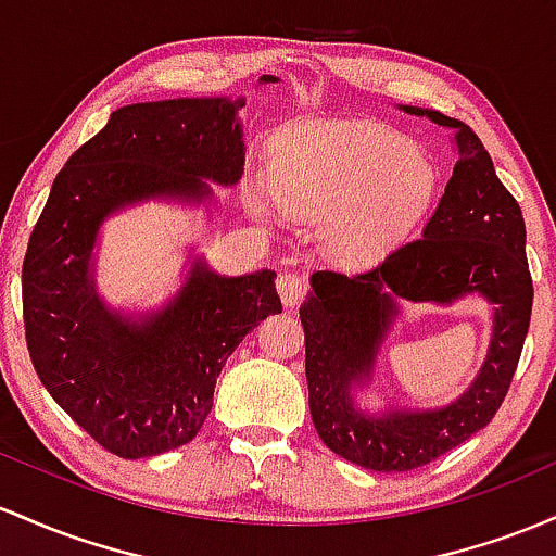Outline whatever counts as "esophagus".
I'll use <instances>...</instances> for the list:
<instances>
[{"mask_svg":"<svg viewBox=\"0 0 556 556\" xmlns=\"http://www.w3.org/2000/svg\"><path fill=\"white\" fill-rule=\"evenodd\" d=\"M276 289L280 294V302L286 304V307H296V304H302V299L307 296V278L299 276V273H283L276 280Z\"/></svg>","mask_w":556,"mask_h":556,"instance_id":"obj_1","label":"esophagus"}]
</instances>
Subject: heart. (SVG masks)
Here are the masks:
<instances>
[{
  "instance_id": "b5f03b06",
  "label": "heart",
  "mask_w": 556,
  "mask_h": 556,
  "mask_svg": "<svg viewBox=\"0 0 556 556\" xmlns=\"http://www.w3.org/2000/svg\"><path fill=\"white\" fill-rule=\"evenodd\" d=\"M439 189L435 167L396 130L367 121L299 123L278 139L276 167L252 189V207H276L330 223L349 257L367 260L402 244Z\"/></svg>"
}]
</instances>
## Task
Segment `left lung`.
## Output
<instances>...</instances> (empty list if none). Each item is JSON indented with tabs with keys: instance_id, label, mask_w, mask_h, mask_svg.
<instances>
[{
	"instance_id": "left-lung-1",
	"label": "left lung",
	"mask_w": 556,
	"mask_h": 556,
	"mask_svg": "<svg viewBox=\"0 0 556 556\" xmlns=\"http://www.w3.org/2000/svg\"><path fill=\"white\" fill-rule=\"evenodd\" d=\"M402 110L457 130V165L439 207L420 239L394 249L372 270L312 273V296L299 309L317 435L330 452L376 472L417 470L494 420L520 362L533 307L526 220L496 178L485 147L463 121L435 110ZM467 293L495 304L492 346L471 389L441 410H357L351 389L369 379L395 299L451 303Z\"/></svg>"
}]
</instances>
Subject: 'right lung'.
<instances>
[{
  "label": "right lung",
  "mask_w": 556,
  "mask_h": 556,
  "mask_svg": "<svg viewBox=\"0 0 556 556\" xmlns=\"http://www.w3.org/2000/svg\"><path fill=\"white\" fill-rule=\"evenodd\" d=\"M278 78L262 76L260 84ZM244 99H165L115 110L54 178L23 260V323L54 402L123 459L189 444L241 339L276 315V273L226 278L194 260L167 307L139 320L108 309L91 252L112 212L143 199L207 202V180L239 184Z\"/></svg>",
  "instance_id": "add662e5"
}]
</instances>
